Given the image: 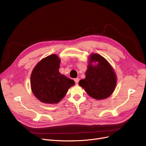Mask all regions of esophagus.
Masks as SVG:
<instances>
[{"mask_svg": "<svg viewBox=\"0 0 146 146\" xmlns=\"http://www.w3.org/2000/svg\"><path fill=\"white\" fill-rule=\"evenodd\" d=\"M79 79L78 78L74 79V82H75V83L76 84H78L79 83Z\"/></svg>", "mask_w": 146, "mask_h": 146, "instance_id": "obj_1", "label": "esophagus"}]
</instances>
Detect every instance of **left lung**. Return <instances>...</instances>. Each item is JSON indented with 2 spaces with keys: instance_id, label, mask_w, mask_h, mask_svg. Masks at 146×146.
<instances>
[{
  "instance_id": "8db88e82",
  "label": "left lung",
  "mask_w": 146,
  "mask_h": 146,
  "mask_svg": "<svg viewBox=\"0 0 146 146\" xmlns=\"http://www.w3.org/2000/svg\"><path fill=\"white\" fill-rule=\"evenodd\" d=\"M86 72V77L81 79L79 85L85 89L90 97L103 100L110 96L116 85V75L110 64L104 57L97 54H92ZM98 61L93 66L92 62Z\"/></svg>"
}]
</instances>
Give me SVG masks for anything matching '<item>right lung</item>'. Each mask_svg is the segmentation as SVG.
<instances>
[{
  "label": "right lung",
  "mask_w": 146,
  "mask_h": 146,
  "mask_svg": "<svg viewBox=\"0 0 146 146\" xmlns=\"http://www.w3.org/2000/svg\"><path fill=\"white\" fill-rule=\"evenodd\" d=\"M60 60L50 55L37 63L31 74V90L41 102L55 104L64 97L75 82L59 71Z\"/></svg>",
  "instance_id": "1"
}]
</instances>
